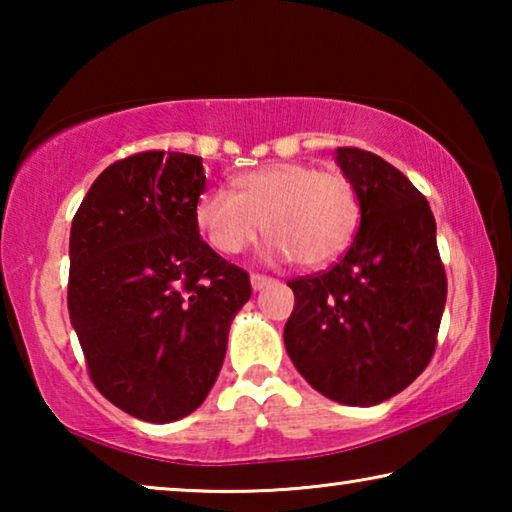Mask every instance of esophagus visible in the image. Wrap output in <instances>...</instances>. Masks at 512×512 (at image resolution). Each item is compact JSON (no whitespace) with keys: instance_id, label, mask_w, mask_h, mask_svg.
Returning a JSON list of instances; mask_svg holds the SVG:
<instances>
[{"instance_id":"34e87169","label":"esophagus","mask_w":512,"mask_h":512,"mask_svg":"<svg viewBox=\"0 0 512 512\" xmlns=\"http://www.w3.org/2000/svg\"><path fill=\"white\" fill-rule=\"evenodd\" d=\"M268 284H273V277L259 275V273L250 275V287H253V291H262V289L268 287Z\"/></svg>"}]
</instances>
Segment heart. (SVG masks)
Segmentation results:
<instances>
[{"label": "heart", "mask_w": 512, "mask_h": 512, "mask_svg": "<svg viewBox=\"0 0 512 512\" xmlns=\"http://www.w3.org/2000/svg\"><path fill=\"white\" fill-rule=\"evenodd\" d=\"M194 219L210 246L239 255L266 232L268 255L318 268L350 246L359 221L357 192L341 171L273 162L235 178V194L207 189Z\"/></svg>", "instance_id": "obj_1"}]
</instances>
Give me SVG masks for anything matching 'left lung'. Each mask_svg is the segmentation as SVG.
Segmentation results:
<instances>
[{
    "label": "left lung",
    "mask_w": 512,
    "mask_h": 512,
    "mask_svg": "<svg viewBox=\"0 0 512 512\" xmlns=\"http://www.w3.org/2000/svg\"><path fill=\"white\" fill-rule=\"evenodd\" d=\"M357 192L361 223L329 271L298 277L284 345L320 395L375 406L402 393L427 368L447 300L445 266L431 207L384 158L334 151Z\"/></svg>",
    "instance_id": "8db88e82"
}]
</instances>
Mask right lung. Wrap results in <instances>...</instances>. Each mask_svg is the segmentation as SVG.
Wrapping results in <instances>:
<instances>
[{"label": "right lung", "mask_w": 512, "mask_h": 512, "mask_svg": "<svg viewBox=\"0 0 512 512\" xmlns=\"http://www.w3.org/2000/svg\"><path fill=\"white\" fill-rule=\"evenodd\" d=\"M203 158L146 151L94 180L69 235V320L99 393L137 420L196 411L219 377L248 273L201 239Z\"/></svg>", "instance_id": "add662e5"}]
</instances>
